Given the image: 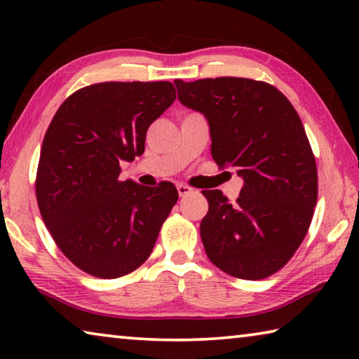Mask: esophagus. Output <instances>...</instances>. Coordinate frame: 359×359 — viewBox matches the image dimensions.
<instances>
[{
  "label": "esophagus",
  "instance_id": "obj_1",
  "mask_svg": "<svg viewBox=\"0 0 359 359\" xmlns=\"http://www.w3.org/2000/svg\"><path fill=\"white\" fill-rule=\"evenodd\" d=\"M177 191H179V196H187V194H190L193 191V188H190L188 185H184V184H179Z\"/></svg>",
  "mask_w": 359,
  "mask_h": 359
}]
</instances>
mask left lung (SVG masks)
Here are the masks:
<instances>
[{"instance_id":"obj_1","label":"left lung","mask_w":359,"mask_h":359,"mask_svg":"<svg viewBox=\"0 0 359 359\" xmlns=\"http://www.w3.org/2000/svg\"><path fill=\"white\" fill-rule=\"evenodd\" d=\"M182 104L204 114L212 158L244 179L234 204L204 190L201 239L226 274L259 280L288 263L311 226L318 196L315 156L299 115L271 83L244 77L174 81Z\"/></svg>"}]
</instances>
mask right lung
<instances>
[{
	"label": "right lung",
	"instance_id": "obj_1",
	"mask_svg": "<svg viewBox=\"0 0 359 359\" xmlns=\"http://www.w3.org/2000/svg\"><path fill=\"white\" fill-rule=\"evenodd\" d=\"M171 82H102L72 93L42 141L36 198L42 220L72 264L117 278L150 257L177 203L171 182L120 180V163L144 154L149 126L172 104Z\"/></svg>",
	"mask_w": 359,
	"mask_h": 359
}]
</instances>
